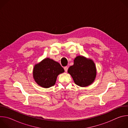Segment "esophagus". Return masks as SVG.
Segmentation results:
<instances>
[{"instance_id": "esophagus-1", "label": "esophagus", "mask_w": 128, "mask_h": 128, "mask_svg": "<svg viewBox=\"0 0 128 128\" xmlns=\"http://www.w3.org/2000/svg\"><path fill=\"white\" fill-rule=\"evenodd\" d=\"M68 67L67 66H65V67H64V69L65 71L66 72H67V70H68Z\"/></svg>"}]
</instances>
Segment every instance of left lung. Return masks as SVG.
<instances>
[{
    "instance_id": "8db88e82",
    "label": "left lung",
    "mask_w": 128,
    "mask_h": 128,
    "mask_svg": "<svg viewBox=\"0 0 128 128\" xmlns=\"http://www.w3.org/2000/svg\"><path fill=\"white\" fill-rule=\"evenodd\" d=\"M68 73L72 76L74 83L81 87L90 85L95 81L97 69L93 60L83 56H78L74 60Z\"/></svg>"
}]
</instances>
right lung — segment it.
<instances>
[{"label": "right lung", "instance_id": "obj_1", "mask_svg": "<svg viewBox=\"0 0 128 128\" xmlns=\"http://www.w3.org/2000/svg\"><path fill=\"white\" fill-rule=\"evenodd\" d=\"M64 69L57 62L48 58L36 64L33 70V77L38 86L48 88L56 83L57 76Z\"/></svg>", "mask_w": 128, "mask_h": 128}]
</instances>
